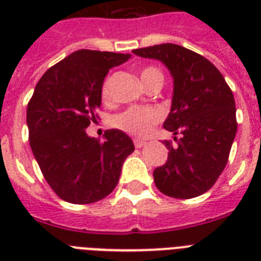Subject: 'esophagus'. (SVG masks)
<instances>
[{
  "instance_id": "esophagus-1",
  "label": "esophagus",
  "mask_w": 261,
  "mask_h": 261,
  "mask_svg": "<svg viewBox=\"0 0 261 261\" xmlns=\"http://www.w3.org/2000/svg\"><path fill=\"white\" fill-rule=\"evenodd\" d=\"M145 145H146L145 141H141V139H135L134 141V146L137 147V149H141V147H143Z\"/></svg>"
}]
</instances>
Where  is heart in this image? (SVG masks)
<instances>
[{"label":"heart","mask_w":261,"mask_h":261,"mask_svg":"<svg viewBox=\"0 0 261 261\" xmlns=\"http://www.w3.org/2000/svg\"><path fill=\"white\" fill-rule=\"evenodd\" d=\"M155 77L163 79L161 71L155 67H145L141 73V79L145 85ZM101 98L104 101L110 100V80H106L102 83ZM160 122H161V114L159 111L153 110V108H146V107H131L128 110L115 115L111 123L115 128H118L131 137L145 138L150 134L153 127L159 124Z\"/></svg>","instance_id":"1"}]
</instances>
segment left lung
Segmentation results:
<instances>
[{
	"label": "left lung",
	"mask_w": 261,
	"mask_h": 261,
	"mask_svg": "<svg viewBox=\"0 0 261 261\" xmlns=\"http://www.w3.org/2000/svg\"><path fill=\"white\" fill-rule=\"evenodd\" d=\"M159 59L173 75V98L164 128L176 145L164 141L167 163L153 172L164 195L191 199L214 186L225 169L237 133L233 92L213 63L186 47L164 43L133 51Z\"/></svg>",
	"instance_id": "1"
}]
</instances>
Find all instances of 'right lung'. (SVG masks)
I'll return each mask as SVG.
<instances>
[{"instance_id":"1","label":"right lung","mask_w":261,"mask_h":261,"mask_svg":"<svg viewBox=\"0 0 261 261\" xmlns=\"http://www.w3.org/2000/svg\"><path fill=\"white\" fill-rule=\"evenodd\" d=\"M131 54L79 50L42 75L27 108L30 145L43 176L59 198L74 204L101 200L116 187L127 155L128 135L112 128L106 141L89 138L98 119L101 85L111 67Z\"/></svg>"}]
</instances>
